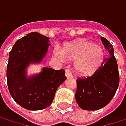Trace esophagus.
Segmentation results:
<instances>
[{
    "label": "esophagus",
    "mask_w": 126,
    "mask_h": 126,
    "mask_svg": "<svg viewBox=\"0 0 126 126\" xmlns=\"http://www.w3.org/2000/svg\"><path fill=\"white\" fill-rule=\"evenodd\" d=\"M65 76H66L67 78H69V77H72V71H71V69L67 68L65 70Z\"/></svg>",
    "instance_id": "obj_1"
}]
</instances>
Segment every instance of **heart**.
Here are the masks:
<instances>
[{"label": "heart", "mask_w": 126, "mask_h": 126, "mask_svg": "<svg viewBox=\"0 0 126 126\" xmlns=\"http://www.w3.org/2000/svg\"><path fill=\"white\" fill-rule=\"evenodd\" d=\"M63 55L69 61H77L76 69L82 75L93 74L103 63L105 58L104 49L93 42L81 40L68 44L63 49ZM55 56L63 60V54L55 52Z\"/></svg>", "instance_id": "obj_1"}]
</instances>
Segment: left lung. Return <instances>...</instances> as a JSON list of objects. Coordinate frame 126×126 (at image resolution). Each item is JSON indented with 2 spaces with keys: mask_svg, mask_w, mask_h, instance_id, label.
Returning a JSON list of instances; mask_svg holds the SVG:
<instances>
[{
  "mask_svg": "<svg viewBox=\"0 0 126 126\" xmlns=\"http://www.w3.org/2000/svg\"><path fill=\"white\" fill-rule=\"evenodd\" d=\"M101 39L110 56L91 76L77 79L76 101L85 110H98L107 106L119 86L120 76L113 46L107 38L101 37Z\"/></svg>",
  "mask_w": 126,
  "mask_h": 126,
  "instance_id": "left-lung-1",
  "label": "left lung"
}]
</instances>
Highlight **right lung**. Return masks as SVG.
<instances>
[{
	"label": "right lung",
	"instance_id": "1",
	"mask_svg": "<svg viewBox=\"0 0 126 126\" xmlns=\"http://www.w3.org/2000/svg\"><path fill=\"white\" fill-rule=\"evenodd\" d=\"M49 38L32 32L17 40L9 52L6 77L13 99L28 110H41L52 102L58 88L66 79L65 70L44 68L36 76L28 78L26 68L31 63H40L45 56Z\"/></svg>",
	"mask_w": 126,
	"mask_h": 126
}]
</instances>
